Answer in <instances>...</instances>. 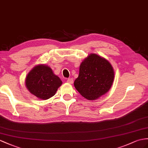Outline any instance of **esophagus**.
Instances as JSON below:
<instances>
[{"mask_svg": "<svg viewBox=\"0 0 148 148\" xmlns=\"http://www.w3.org/2000/svg\"><path fill=\"white\" fill-rule=\"evenodd\" d=\"M66 82L68 83V84H73V78H68Z\"/></svg>", "mask_w": 148, "mask_h": 148, "instance_id": "1", "label": "esophagus"}]
</instances>
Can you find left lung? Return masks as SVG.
I'll use <instances>...</instances> for the list:
<instances>
[{
	"mask_svg": "<svg viewBox=\"0 0 148 148\" xmlns=\"http://www.w3.org/2000/svg\"><path fill=\"white\" fill-rule=\"evenodd\" d=\"M114 78V72L110 63L101 56L90 54L81 63L74 86L85 99L93 100L109 90Z\"/></svg>",
	"mask_w": 148,
	"mask_h": 148,
	"instance_id": "obj_1",
	"label": "left lung"
}]
</instances>
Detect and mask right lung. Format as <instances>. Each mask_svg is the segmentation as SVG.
<instances>
[{
	"mask_svg": "<svg viewBox=\"0 0 148 148\" xmlns=\"http://www.w3.org/2000/svg\"><path fill=\"white\" fill-rule=\"evenodd\" d=\"M62 84L60 78L53 73L51 68L45 64L35 66L28 73L26 79V85L29 91L43 100L55 95Z\"/></svg>",
	"mask_w": 148,
	"mask_h": 148,
	"instance_id": "1",
	"label": "right lung"
}]
</instances>
